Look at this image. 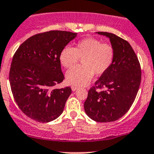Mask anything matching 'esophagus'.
Here are the masks:
<instances>
[{"label":"esophagus","mask_w":154,"mask_h":154,"mask_svg":"<svg viewBox=\"0 0 154 154\" xmlns=\"http://www.w3.org/2000/svg\"><path fill=\"white\" fill-rule=\"evenodd\" d=\"M71 88H72V91H75L76 90H77V88H78V87H77V86H75V85H72Z\"/></svg>","instance_id":"esophagus-1"}]
</instances>
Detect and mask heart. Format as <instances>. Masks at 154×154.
<instances>
[{"label":"heart","instance_id":"obj_1","mask_svg":"<svg viewBox=\"0 0 154 154\" xmlns=\"http://www.w3.org/2000/svg\"><path fill=\"white\" fill-rule=\"evenodd\" d=\"M80 59L82 66L74 67L66 74L67 82L75 86L87 84L94 74L106 73L114 62L115 50L109 44L90 37L81 40L74 48L67 46L60 52V63L66 69L73 67Z\"/></svg>","mask_w":154,"mask_h":154}]
</instances>
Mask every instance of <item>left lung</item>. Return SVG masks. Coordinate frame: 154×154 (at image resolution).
Returning <instances> with one entry per match:
<instances>
[{
    "mask_svg": "<svg viewBox=\"0 0 154 154\" xmlns=\"http://www.w3.org/2000/svg\"><path fill=\"white\" fill-rule=\"evenodd\" d=\"M108 37L115 50L112 66L88 91L84 109L96 122H112L124 116L132 105L141 82V68L130 44L107 32H97ZM96 88H105L98 92Z\"/></svg>",
    "mask_w": 154,
    "mask_h": 154,
    "instance_id": "8db88e82",
    "label": "left lung"
}]
</instances>
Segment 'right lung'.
<instances>
[{
	"mask_svg": "<svg viewBox=\"0 0 154 154\" xmlns=\"http://www.w3.org/2000/svg\"><path fill=\"white\" fill-rule=\"evenodd\" d=\"M77 33L50 30L23 42L13 56L9 82L22 112L41 123L56 119L72 94L70 87L52 89L64 80L60 54Z\"/></svg>",
	"mask_w": 154,
	"mask_h": 154,
	"instance_id": "1",
	"label": "right lung"
}]
</instances>
